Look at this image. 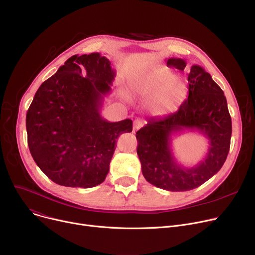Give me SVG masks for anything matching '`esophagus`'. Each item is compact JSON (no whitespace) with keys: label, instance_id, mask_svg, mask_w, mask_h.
Returning a JSON list of instances; mask_svg holds the SVG:
<instances>
[{"label":"esophagus","instance_id":"34e87169","mask_svg":"<svg viewBox=\"0 0 255 255\" xmlns=\"http://www.w3.org/2000/svg\"><path fill=\"white\" fill-rule=\"evenodd\" d=\"M142 122L140 120H135L134 122H133V131H136V130H138L140 127H142Z\"/></svg>","mask_w":255,"mask_h":255}]
</instances>
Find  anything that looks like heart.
<instances>
[{
  "instance_id": "b5f03b06",
  "label": "heart",
  "mask_w": 255,
  "mask_h": 255,
  "mask_svg": "<svg viewBox=\"0 0 255 255\" xmlns=\"http://www.w3.org/2000/svg\"><path fill=\"white\" fill-rule=\"evenodd\" d=\"M132 91L148 101L146 104L152 116L163 117L180 106L186 96L187 86L181 76L171 75L165 67H158L135 77Z\"/></svg>"
}]
</instances>
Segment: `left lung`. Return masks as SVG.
Masks as SVG:
<instances>
[{
	"mask_svg": "<svg viewBox=\"0 0 255 255\" xmlns=\"http://www.w3.org/2000/svg\"><path fill=\"white\" fill-rule=\"evenodd\" d=\"M167 65L184 70L186 62L170 58ZM188 83V99L176 113L148 119V124L136 132L144 179L167 191H188L203 185L220 170L231 146L232 119L223 91L198 65L191 67ZM183 129L197 130L209 140L206 157L192 168L180 165L171 149V135Z\"/></svg>",
	"mask_w": 255,
	"mask_h": 255,
	"instance_id": "left-lung-1",
	"label": "left lung"
}]
</instances>
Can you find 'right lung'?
Returning <instances> with one entry per match:
<instances>
[{"instance_id":"add662e5","label":"right lung","mask_w":255,"mask_h":255,"mask_svg":"<svg viewBox=\"0 0 255 255\" xmlns=\"http://www.w3.org/2000/svg\"><path fill=\"white\" fill-rule=\"evenodd\" d=\"M116 71L99 52L72 56L39 87L26 113L28 144L36 164L56 184L91 188L110 170L118 137L132 121L101 117Z\"/></svg>"}]
</instances>
